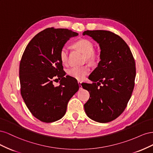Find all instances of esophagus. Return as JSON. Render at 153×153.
Segmentation results:
<instances>
[{
	"label": "esophagus",
	"instance_id": "obj_1",
	"mask_svg": "<svg viewBox=\"0 0 153 153\" xmlns=\"http://www.w3.org/2000/svg\"><path fill=\"white\" fill-rule=\"evenodd\" d=\"M78 85H79V88L80 89H82V83H81V82H80V81H78Z\"/></svg>",
	"mask_w": 153,
	"mask_h": 153
}]
</instances>
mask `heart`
Masks as SVG:
<instances>
[{"instance_id": "b5f03b06", "label": "heart", "mask_w": 153, "mask_h": 153, "mask_svg": "<svg viewBox=\"0 0 153 153\" xmlns=\"http://www.w3.org/2000/svg\"><path fill=\"white\" fill-rule=\"evenodd\" d=\"M76 49L85 55L87 60L94 61L96 59V55L94 52V45L89 40L82 39L78 40L74 45ZM68 59V51L66 47H63L60 52V59L62 64H66ZM90 68L88 66L81 67H73L68 69V75L78 80H83L89 73Z\"/></svg>"}]
</instances>
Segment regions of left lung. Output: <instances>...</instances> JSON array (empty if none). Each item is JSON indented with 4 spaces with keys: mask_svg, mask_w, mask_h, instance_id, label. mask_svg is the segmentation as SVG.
<instances>
[{
    "mask_svg": "<svg viewBox=\"0 0 153 153\" xmlns=\"http://www.w3.org/2000/svg\"><path fill=\"white\" fill-rule=\"evenodd\" d=\"M83 35L91 37L101 50V61L89 77L93 83L82 84L90 94L85 112L94 121L108 123L123 112L131 98L136 76L135 60L126 43L112 32L86 30Z\"/></svg>",
    "mask_w": 153,
    "mask_h": 153,
    "instance_id": "1",
    "label": "left lung"
}]
</instances>
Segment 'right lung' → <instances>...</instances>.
<instances>
[{"label":"right lung","instance_id":"1","mask_svg":"<svg viewBox=\"0 0 153 153\" xmlns=\"http://www.w3.org/2000/svg\"><path fill=\"white\" fill-rule=\"evenodd\" d=\"M78 33L67 29L47 28L36 34L26 47L20 64V92L31 114L44 123L61 119L68 101L79 89L74 78L66 76L60 52ZM58 77L59 86L53 79Z\"/></svg>","mask_w":153,"mask_h":153}]
</instances>
